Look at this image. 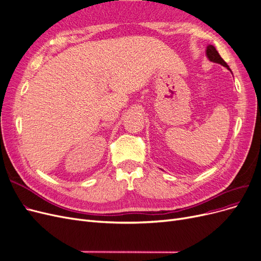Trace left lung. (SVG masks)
Segmentation results:
<instances>
[{"instance_id": "1", "label": "left lung", "mask_w": 261, "mask_h": 261, "mask_svg": "<svg viewBox=\"0 0 261 261\" xmlns=\"http://www.w3.org/2000/svg\"><path fill=\"white\" fill-rule=\"evenodd\" d=\"M206 53H207L208 59H209L211 62H213V63H218V64H220V65H222V66L226 67V68H227V69H229V70H230L229 66H228L227 64H226V62L221 58V55L219 54V52L217 51V49H215L213 46H211V44H209V46L207 47Z\"/></svg>"}]
</instances>
